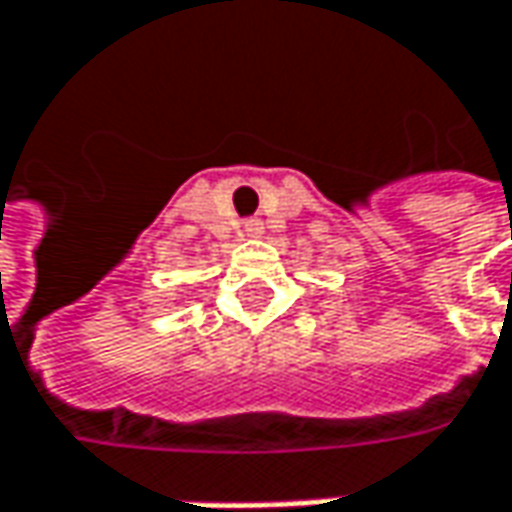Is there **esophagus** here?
I'll return each mask as SVG.
<instances>
[{
  "instance_id": "1",
  "label": "esophagus",
  "mask_w": 512,
  "mask_h": 512,
  "mask_svg": "<svg viewBox=\"0 0 512 512\" xmlns=\"http://www.w3.org/2000/svg\"><path fill=\"white\" fill-rule=\"evenodd\" d=\"M259 233H262L259 221H247V224H244V236H259Z\"/></svg>"
}]
</instances>
